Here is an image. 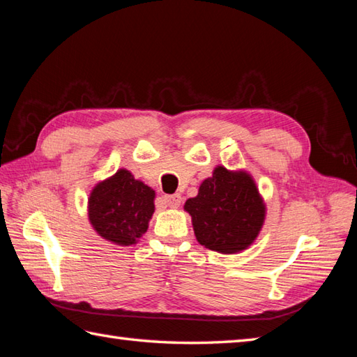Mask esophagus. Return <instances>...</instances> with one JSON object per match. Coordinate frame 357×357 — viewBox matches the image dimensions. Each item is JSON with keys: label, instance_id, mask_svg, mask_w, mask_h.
<instances>
[{"label": "esophagus", "instance_id": "esophagus-1", "mask_svg": "<svg viewBox=\"0 0 357 357\" xmlns=\"http://www.w3.org/2000/svg\"><path fill=\"white\" fill-rule=\"evenodd\" d=\"M164 201L167 202V206L169 207H179L181 206V195H167L164 196Z\"/></svg>", "mask_w": 357, "mask_h": 357}]
</instances>
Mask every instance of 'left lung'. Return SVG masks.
Instances as JSON below:
<instances>
[{"mask_svg":"<svg viewBox=\"0 0 357 357\" xmlns=\"http://www.w3.org/2000/svg\"><path fill=\"white\" fill-rule=\"evenodd\" d=\"M184 208L192 216L199 244L224 255L252 245L265 219L264 201L253 178L221 165L201 184L198 196L187 199Z\"/></svg>","mask_w":357,"mask_h":357,"instance_id":"8db88e82","label":"left lung"}]
</instances>
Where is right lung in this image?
<instances>
[{"instance_id": "add662e5", "label": "right lung", "mask_w": 357, "mask_h": 357, "mask_svg": "<svg viewBox=\"0 0 357 357\" xmlns=\"http://www.w3.org/2000/svg\"><path fill=\"white\" fill-rule=\"evenodd\" d=\"M155 190L121 169L98 184L89 198V219L96 233L116 245H133L149 229Z\"/></svg>"}]
</instances>
